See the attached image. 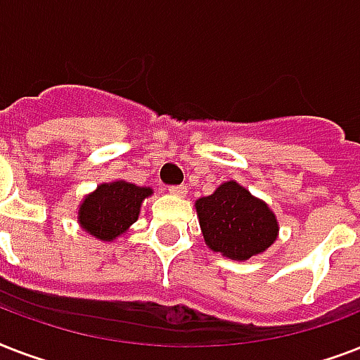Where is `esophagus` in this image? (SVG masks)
Returning a JSON list of instances; mask_svg holds the SVG:
<instances>
[{
    "mask_svg": "<svg viewBox=\"0 0 360 360\" xmlns=\"http://www.w3.org/2000/svg\"><path fill=\"white\" fill-rule=\"evenodd\" d=\"M169 194H174V196H185L186 194V186L185 185H175V186H169L168 188Z\"/></svg>",
    "mask_w": 360,
    "mask_h": 360,
    "instance_id": "1",
    "label": "esophagus"
}]
</instances>
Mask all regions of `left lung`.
Here are the masks:
<instances>
[{
  "mask_svg": "<svg viewBox=\"0 0 360 360\" xmlns=\"http://www.w3.org/2000/svg\"><path fill=\"white\" fill-rule=\"evenodd\" d=\"M205 245L222 256L245 262L262 254L278 237V222L269 205L236 181H226L196 202Z\"/></svg>",
  "mask_w": 360,
  "mask_h": 360,
  "instance_id": "8db88e82",
  "label": "left lung"
}]
</instances>
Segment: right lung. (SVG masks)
<instances>
[{"label": "right lung", "mask_w": 360, "mask_h": 360, "mask_svg": "<svg viewBox=\"0 0 360 360\" xmlns=\"http://www.w3.org/2000/svg\"><path fill=\"white\" fill-rule=\"evenodd\" d=\"M151 194L149 186H136L123 179L103 183L80 203L78 222L89 236L114 240L138 220L141 202Z\"/></svg>", "instance_id": "right-lung-1"}]
</instances>
